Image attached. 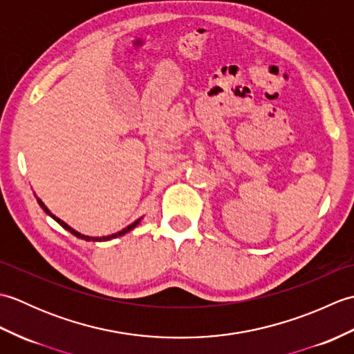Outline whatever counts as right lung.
Segmentation results:
<instances>
[{"instance_id":"add662e5","label":"right lung","mask_w":354,"mask_h":354,"mask_svg":"<svg viewBox=\"0 0 354 354\" xmlns=\"http://www.w3.org/2000/svg\"><path fill=\"white\" fill-rule=\"evenodd\" d=\"M36 201H37V204H39L41 205V208L44 209V212L45 213H47L50 217H53V219H55L59 225H61V227L62 228H65L66 231H70L71 232V234H74V236H76L77 239H82V240H86V242H106V240H111V239H115V237H120V236H124L126 234V232H129L131 230H133L135 227H137V225L140 223V221L142 219V217H140V219L138 221H135L133 223H131L129 225V227H126L124 230H122V231H118V232H115V234H111V236H103V237H91V236H85V234H80V232H77L76 230H73L71 227H70V225H66L64 221H61V219H59V217H56L55 214H53L51 212H50V209L47 208V207H45V204H44V202L39 199V198H36Z\"/></svg>"}]
</instances>
